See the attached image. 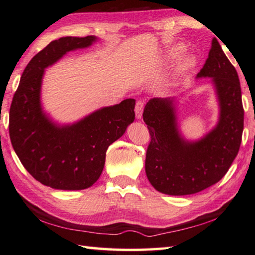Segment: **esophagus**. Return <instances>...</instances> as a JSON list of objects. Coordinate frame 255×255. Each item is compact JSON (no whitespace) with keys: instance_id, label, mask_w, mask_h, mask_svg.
I'll list each match as a JSON object with an SVG mask.
<instances>
[{"instance_id":"esophagus-1","label":"esophagus","mask_w":255,"mask_h":255,"mask_svg":"<svg viewBox=\"0 0 255 255\" xmlns=\"http://www.w3.org/2000/svg\"><path fill=\"white\" fill-rule=\"evenodd\" d=\"M143 108H144V102H143V101H137L136 104H135V109H134V111H135V117L138 120L142 118Z\"/></svg>"}]
</instances>
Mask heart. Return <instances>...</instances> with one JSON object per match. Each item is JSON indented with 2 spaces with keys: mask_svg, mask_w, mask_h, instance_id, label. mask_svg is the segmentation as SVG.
I'll return each instance as SVG.
<instances>
[{
  "mask_svg": "<svg viewBox=\"0 0 255 255\" xmlns=\"http://www.w3.org/2000/svg\"><path fill=\"white\" fill-rule=\"evenodd\" d=\"M182 51H183V47H182L181 45L175 46L174 49H173V51L171 52V55L170 56L171 57H174L177 54H180ZM192 63H193V60H192L190 56H186V57H184L183 62H182V68H187V66H190Z\"/></svg>",
  "mask_w": 255,
  "mask_h": 255,
  "instance_id": "heart-1",
  "label": "heart"
}]
</instances>
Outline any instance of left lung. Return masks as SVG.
<instances>
[{
	"label": "left lung",
	"instance_id": "obj_1",
	"mask_svg": "<svg viewBox=\"0 0 255 255\" xmlns=\"http://www.w3.org/2000/svg\"><path fill=\"white\" fill-rule=\"evenodd\" d=\"M210 78L219 103L215 127L198 140H186L177 122L176 98H154L143 120L151 135L145 173L152 186L167 195H189L219 182L238 155L244 111L240 80L217 38L196 79Z\"/></svg>",
	"mask_w": 255,
	"mask_h": 255
}]
</instances>
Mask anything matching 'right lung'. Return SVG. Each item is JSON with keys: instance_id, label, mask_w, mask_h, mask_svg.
<instances>
[{"instance_id": "right-lung-1", "label": "right lung", "mask_w": 255, "mask_h": 255, "mask_svg": "<svg viewBox=\"0 0 255 255\" xmlns=\"http://www.w3.org/2000/svg\"><path fill=\"white\" fill-rule=\"evenodd\" d=\"M97 36L52 41L28 62L9 109V138L26 171L42 184L76 191L92 186L103 171L108 147L133 123L135 100L101 108L74 123L60 124L43 109L45 69L66 53L86 49Z\"/></svg>"}]
</instances>
